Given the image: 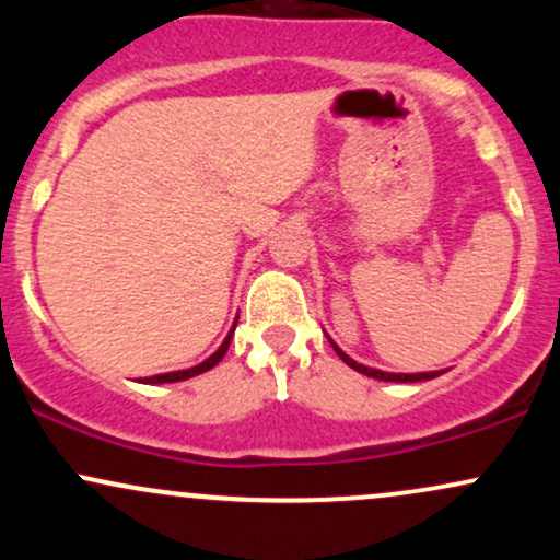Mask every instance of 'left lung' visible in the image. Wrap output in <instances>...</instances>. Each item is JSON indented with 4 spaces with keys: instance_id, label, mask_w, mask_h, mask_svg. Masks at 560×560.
<instances>
[{
    "instance_id": "1",
    "label": "left lung",
    "mask_w": 560,
    "mask_h": 560,
    "mask_svg": "<svg viewBox=\"0 0 560 560\" xmlns=\"http://www.w3.org/2000/svg\"><path fill=\"white\" fill-rule=\"evenodd\" d=\"M329 342H331V339H329ZM331 347H334V350H337V355L342 358L347 365H350V369L358 371V374H365V376H371V378H382V382H427V378H434V376L442 374V371H423V374H387V371L369 369V365L352 361V358L347 355V352L339 350V347L334 345V342H331Z\"/></svg>"
}]
</instances>
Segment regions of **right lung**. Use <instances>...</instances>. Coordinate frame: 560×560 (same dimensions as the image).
Listing matches in <instances>:
<instances>
[{"label":"right lung","mask_w":560,"mask_h":560,"mask_svg":"<svg viewBox=\"0 0 560 560\" xmlns=\"http://www.w3.org/2000/svg\"><path fill=\"white\" fill-rule=\"evenodd\" d=\"M234 329H236V324H234ZM234 329L229 331V337L223 339V345L218 347V350L213 352V355L208 358V361H202V363H199V365H191V369H184V371H171V374L147 376V378H144V384H168V382H184V378H191V376H197V374H205V371H210V369H213V365L221 363V358H223V355H226V350H229V345H231V334H234Z\"/></svg>","instance_id":"obj_1"}]
</instances>
